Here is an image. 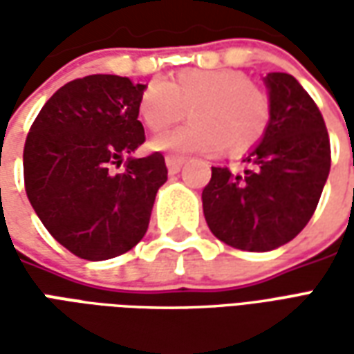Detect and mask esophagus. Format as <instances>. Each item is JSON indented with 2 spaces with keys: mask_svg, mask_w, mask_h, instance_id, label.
<instances>
[{
  "mask_svg": "<svg viewBox=\"0 0 354 354\" xmlns=\"http://www.w3.org/2000/svg\"><path fill=\"white\" fill-rule=\"evenodd\" d=\"M165 162H167V169H169L170 174H176L178 170L182 169V165H184V157H178V155H167V157H165Z\"/></svg>",
  "mask_w": 354,
  "mask_h": 354,
  "instance_id": "34e87169",
  "label": "esophagus"
}]
</instances>
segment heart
Listing matches in <instances>:
<instances>
[{
    "mask_svg": "<svg viewBox=\"0 0 354 354\" xmlns=\"http://www.w3.org/2000/svg\"><path fill=\"white\" fill-rule=\"evenodd\" d=\"M192 123L155 136L153 149L170 153H248L266 138L273 102L266 88L233 68L182 70L169 81L155 80L138 102V115L149 131H162L185 115Z\"/></svg>",
    "mask_w": 354,
    "mask_h": 354,
    "instance_id": "obj_1",
    "label": "heart"
}]
</instances>
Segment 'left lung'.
I'll use <instances>...</instances> for the list:
<instances>
[{"instance_id":"obj_1","label":"left lung","mask_w":354,"mask_h":354,"mask_svg":"<svg viewBox=\"0 0 354 354\" xmlns=\"http://www.w3.org/2000/svg\"><path fill=\"white\" fill-rule=\"evenodd\" d=\"M273 119L266 138L233 174L212 167L203 189L210 231L225 245L267 252L304 230L330 172V138L320 109L290 73H267Z\"/></svg>"}]
</instances>
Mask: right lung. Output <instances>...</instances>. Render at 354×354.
Instances as JSON below:
<instances>
[{"mask_svg":"<svg viewBox=\"0 0 354 354\" xmlns=\"http://www.w3.org/2000/svg\"><path fill=\"white\" fill-rule=\"evenodd\" d=\"M146 85L96 73L50 96L24 144V187L60 245L88 261L129 252L146 235L157 189L167 182L159 151L127 159L146 142L138 121Z\"/></svg>","mask_w":354,"mask_h":354,"instance_id":"add662e5","label":"right lung"}]
</instances>
